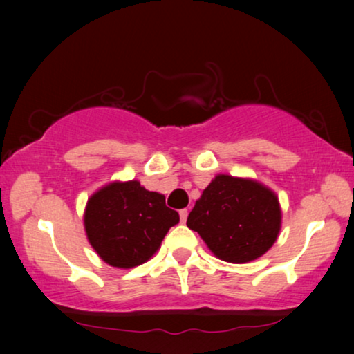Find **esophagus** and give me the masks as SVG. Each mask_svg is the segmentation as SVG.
I'll return each mask as SVG.
<instances>
[{
  "mask_svg": "<svg viewBox=\"0 0 354 354\" xmlns=\"http://www.w3.org/2000/svg\"><path fill=\"white\" fill-rule=\"evenodd\" d=\"M187 217H188V209H180V221L183 222V224H185Z\"/></svg>",
  "mask_w": 354,
  "mask_h": 354,
  "instance_id": "1",
  "label": "esophagus"
}]
</instances>
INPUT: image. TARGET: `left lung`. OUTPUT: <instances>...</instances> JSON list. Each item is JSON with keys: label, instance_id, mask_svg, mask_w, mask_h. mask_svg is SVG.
<instances>
[{"label": "left lung", "instance_id": "obj_1", "mask_svg": "<svg viewBox=\"0 0 354 354\" xmlns=\"http://www.w3.org/2000/svg\"><path fill=\"white\" fill-rule=\"evenodd\" d=\"M282 211L270 188L251 178L219 174L188 214V229L222 261L243 264L263 256L277 240Z\"/></svg>", "mask_w": 354, "mask_h": 354}]
</instances>
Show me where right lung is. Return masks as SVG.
I'll return each instance as SVG.
<instances>
[{
    "label": "right lung",
    "mask_w": 354,
    "mask_h": 354,
    "mask_svg": "<svg viewBox=\"0 0 354 354\" xmlns=\"http://www.w3.org/2000/svg\"><path fill=\"white\" fill-rule=\"evenodd\" d=\"M178 212L161 193L138 180L111 182L88 198L84 214L86 239L106 264L130 269L151 258Z\"/></svg>",
    "instance_id": "add662e5"
}]
</instances>
